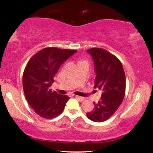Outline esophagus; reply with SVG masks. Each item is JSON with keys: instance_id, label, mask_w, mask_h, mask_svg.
Masks as SVG:
<instances>
[{"instance_id": "1", "label": "esophagus", "mask_w": 153, "mask_h": 153, "mask_svg": "<svg viewBox=\"0 0 153 153\" xmlns=\"http://www.w3.org/2000/svg\"><path fill=\"white\" fill-rule=\"evenodd\" d=\"M75 97L76 98V99H78V100H79V101H84V100H85V99H84L83 97H81V96H75Z\"/></svg>"}]
</instances>
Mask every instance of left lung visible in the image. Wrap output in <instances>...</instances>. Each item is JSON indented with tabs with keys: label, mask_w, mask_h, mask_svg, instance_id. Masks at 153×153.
Listing matches in <instances>:
<instances>
[{
	"label": "left lung",
	"mask_w": 153,
	"mask_h": 153,
	"mask_svg": "<svg viewBox=\"0 0 153 153\" xmlns=\"http://www.w3.org/2000/svg\"><path fill=\"white\" fill-rule=\"evenodd\" d=\"M94 62L95 88L102 91L101 100L86 114L93 122H102L115 113L125 95L126 78L122 62L114 54L101 48L88 50Z\"/></svg>",
	"instance_id": "1"
}]
</instances>
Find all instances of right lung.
<instances>
[{"label":"right lung","mask_w":153,"mask_h":153,"mask_svg":"<svg viewBox=\"0 0 153 153\" xmlns=\"http://www.w3.org/2000/svg\"><path fill=\"white\" fill-rule=\"evenodd\" d=\"M77 50L47 47L29 59L23 74V88L27 102L39 116L52 119L60 114L70 98L50 87L59 67Z\"/></svg>","instance_id":"add662e5"}]
</instances>
